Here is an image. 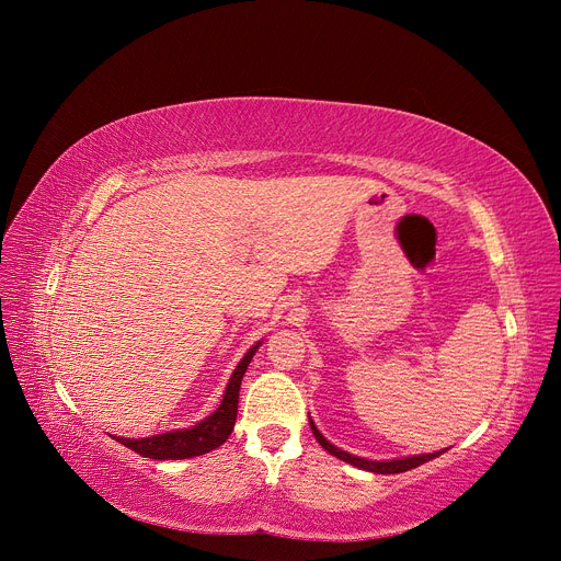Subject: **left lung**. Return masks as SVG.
<instances>
[{"label": "left lung", "mask_w": 561, "mask_h": 561, "mask_svg": "<svg viewBox=\"0 0 561 561\" xmlns=\"http://www.w3.org/2000/svg\"><path fill=\"white\" fill-rule=\"evenodd\" d=\"M309 425H311V432H313V436H316L318 444H320L322 448H325L330 455H334V457H339V459H343V461H347V463H352V466H357V468L370 470V473H381V476L404 473V470H409V468H416V466H421V463H425V461H430V459H434V457H438V455H440V453H432V455L404 457V459H393V461H368V459H362V457H355V455H350V453H343V450L334 448V446L330 444V440L316 430L313 421H309Z\"/></svg>", "instance_id": "obj_1"}]
</instances>
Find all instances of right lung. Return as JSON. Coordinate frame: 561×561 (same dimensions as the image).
<instances>
[{
    "instance_id": "right-lung-1",
    "label": "right lung",
    "mask_w": 561,
    "mask_h": 561,
    "mask_svg": "<svg viewBox=\"0 0 561 561\" xmlns=\"http://www.w3.org/2000/svg\"><path fill=\"white\" fill-rule=\"evenodd\" d=\"M256 347L259 345L250 347L248 355L241 359V364L236 366L229 385L225 389V398L209 419H204L202 423H197L191 430H176V432L157 434V436H147V438L117 436V440H121L125 448L142 455V457H150V459H188V457L211 453L218 446H222L233 430L236 411H239L241 381L248 370V364L254 357Z\"/></svg>"
}]
</instances>
